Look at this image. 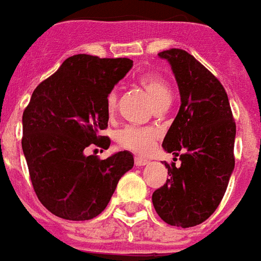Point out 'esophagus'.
Masks as SVG:
<instances>
[{
  "mask_svg": "<svg viewBox=\"0 0 261 261\" xmlns=\"http://www.w3.org/2000/svg\"><path fill=\"white\" fill-rule=\"evenodd\" d=\"M134 163L136 166L141 167V166H145L149 163V159H146V158H142V156H137L136 159H134Z\"/></svg>",
  "mask_w": 261,
  "mask_h": 261,
  "instance_id": "obj_1",
  "label": "esophagus"
}]
</instances>
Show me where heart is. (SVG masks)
<instances>
[{
	"label": "heart",
	"instance_id": "1",
	"mask_svg": "<svg viewBox=\"0 0 261 261\" xmlns=\"http://www.w3.org/2000/svg\"><path fill=\"white\" fill-rule=\"evenodd\" d=\"M141 87L148 92L153 105H159L162 102L171 99L170 87L165 79L156 73H145L138 79ZM108 112L113 113L117 106V92L112 91L106 99ZM156 140V131L150 128H141L136 125H128L117 134V141L121 146L136 152H146L153 145Z\"/></svg>",
	"mask_w": 261,
	"mask_h": 261
}]
</instances>
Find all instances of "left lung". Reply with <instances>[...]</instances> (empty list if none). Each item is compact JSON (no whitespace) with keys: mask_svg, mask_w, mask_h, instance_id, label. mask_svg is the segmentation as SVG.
I'll use <instances>...</instances> for the list:
<instances>
[{"mask_svg":"<svg viewBox=\"0 0 261 261\" xmlns=\"http://www.w3.org/2000/svg\"><path fill=\"white\" fill-rule=\"evenodd\" d=\"M159 57L171 66L181 98L162 146L181 165L165 162L170 178L152 202L165 223L188 228L209 219L223 199L235 166L237 127L224 87L200 62L177 48Z\"/></svg>","mask_w":261,"mask_h":261,"instance_id":"left-lung-1","label":"left lung"}]
</instances>
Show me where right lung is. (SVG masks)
Returning a JSON list of instances; mask_svg holds the SVG:
<instances>
[{
  "label": "right lung",
  "instance_id": "obj_1",
  "mask_svg": "<svg viewBox=\"0 0 261 261\" xmlns=\"http://www.w3.org/2000/svg\"><path fill=\"white\" fill-rule=\"evenodd\" d=\"M133 67L127 58L79 54L38 84L23 112L22 148L33 187L45 207L65 220L101 214L134 156L121 150L101 160L86 155L91 144L108 149V95Z\"/></svg>",
  "mask_w": 261,
  "mask_h": 261
}]
</instances>
